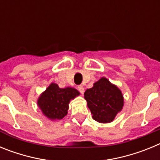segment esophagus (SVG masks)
I'll list each match as a JSON object with an SVG mask.
<instances>
[{"label":"esophagus","instance_id":"34e87169","mask_svg":"<svg viewBox=\"0 0 160 160\" xmlns=\"http://www.w3.org/2000/svg\"><path fill=\"white\" fill-rule=\"evenodd\" d=\"M78 90L80 91V93H81V94H83V93H84V87H83V86L80 85V86H78Z\"/></svg>","mask_w":160,"mask_h":160}]
</instances>
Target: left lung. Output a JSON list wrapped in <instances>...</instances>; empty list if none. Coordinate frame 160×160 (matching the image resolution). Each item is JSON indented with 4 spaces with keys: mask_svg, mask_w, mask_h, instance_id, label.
<instances>
[{
    "mask_svg": "<svg viewBox=\"0 0 160 160\" xmlns=\"http://www.w3.org/2000/svg\"><path fill=\"white\" fill-rule=\"evenodd\" d=\"M84 98L92 118L101 123L112 122L123 107L121 90L103 77L94 83L92 88L85 91Z\"/></svg>",
    "mask_w": 160,
    "mask_h": 160,
    "instance_id": "8db88e82",
    "label": "left lung"
}]
</instances>
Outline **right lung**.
Instances as JSON below:
<instances>
[{"mask_svg":"<svg viewBox=\"0 0 160 160\" xmlns=\"http://www.w3.org/2000/svg\"><path fill=\"white\" fill-rule=\"evenodd\" d=\"M79 94L76 89L59 88L58 85L51 83L38 98V106L44 115L49 119H62L67 114L70 100Z\"/></svg>","mask_w":160,"mask_h":160,"instance_id":"add662e5","label":"right lung"}]
</instances>
